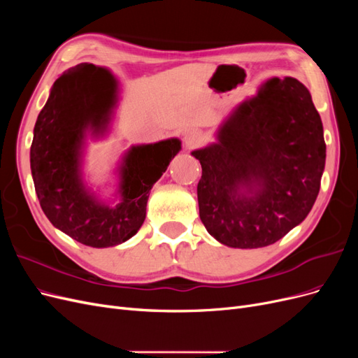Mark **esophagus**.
<instances>
[{
	"mask_svg": "<svg viewBox=\"0 0 358 358\" xmlns=\"http://www.w3.org/2000/svg\"><path fill=\"white\" fill-rule=\"evenodd\" d=\"M203 142V136L196 131V129H189V131L185 133V136H183V145H185L187 149H194L200 146Z\"/></svg>",
	"mask_w": 358,
	"mask_h": 358,
	"instance_id": "34e87169",
	"label": "esophagus"
}]
</instances>
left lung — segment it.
Masks as SVG:
<instances>
[{
	"instance_id": "8db88e82",
	"label": "left lung",
	"mask_w": 358,
	"mask_h": 358,
	"mask_svg": "<svg viewBox=\"0 0 358 358\" xmlns=\"http://www.w3.org/2000/svg\"><path fill=\"white\" fill-rule=\"evenodd\" d=\"M216 138L191 152L201 164L197 197L206 230L242 249L282 239L310 212L326 166L322 122L306 86L268 79Z\"/></svg>"
}]
</instances>
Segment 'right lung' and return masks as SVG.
Here are the masks:
<instances>
[{"mask_svg":"<svg viewBox=\"0 0 358 358\" xmlns=\"http://www.w3.org/2000/svg\"><path fill=\"white\" fill-rule=\"evenodd\" d=\"M116 88L112 74L92 64L61 74L38 113L29 154L32 180L48 220L92 248L124 243L138 231L150 188L180 150L179 138L129 148L119 166V203L115 206L86 188L82 178L85 138L104 134L116 104Z\"/></svg>","mask_w":358,"mask_h":358,"instance_id":"obj_1","label":"right lung"}]
</instances>
